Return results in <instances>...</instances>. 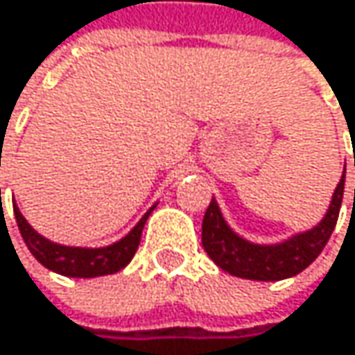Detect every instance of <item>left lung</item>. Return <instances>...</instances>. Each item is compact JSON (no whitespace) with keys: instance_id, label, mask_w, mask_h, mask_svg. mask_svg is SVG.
I'll return each instance as SVG.
<instances>
[{"instance_id":"left-lung-1","label":"left lung","mask_w":355,"mask_h":355,"mask_svg":"<svg viewBox=\"0 0 355 355\" xmlns=\"http://www.w3.org/2000/svg\"><path fill=\"white\" fill-rule=\"evenodd\" d=\"M345 170L335 187L324 218L310 231L295 233L279 243H254L231 229L225 220L218 202L212 198L204 223L202 245L212 262L225 272L250 281H283L306 270L324 250L343 202Z\"/></svg>"}]
</instances>
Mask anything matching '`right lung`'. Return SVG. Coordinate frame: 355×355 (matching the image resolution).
<instances>
[{"label": "right lung", "instance_id": "add662e5", "mask_svg": "<svg viewBox=\"0 0 355 355\" xmlns=\"http://www.w3.org/2000/svg\"><path fill=\"white\" fill-rule=\"evenodd\" d=\"M157 202L141 216V220L118 241L103 245V248H80V245H62L55 241H49L41 233H37L28 220L22 216L18 206H14V216L20 229V235L31 250V254L51 272H58L62 277H72V279H93V277H103V275H114L122 270L135 256L143 227L153 212Z\"/></svg>", "mask_w": 355, "mask_h": 355}]
</instances>
